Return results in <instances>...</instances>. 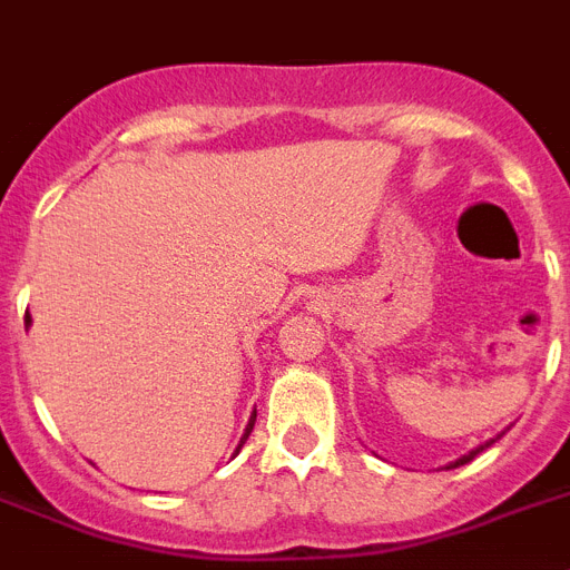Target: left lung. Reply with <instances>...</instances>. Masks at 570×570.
<instances>
[{
	"label": "left lung",
	"instance_id": "left-lung-1",
	"mask_svg": "<svg viewBox=\"0 0 570 570\" xmlns=\"http://www.w3.org/2000/svg\"><path fill=\"white\" fill-rule=\"evenodd\" d=\"M490 444H493V441H490ZM490 444H481V446H475L473 452H466L464 459H459V461H455V464H450V466H446V470H452V466H461V464H466V461H473L475 455H479V452H484V446H490Z\"/></svg>",
	"mask_w": 570,
	"mask_h": 570
}]
</instances>
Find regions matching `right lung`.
<instances>
[{
	"mask_svg": "<svg viewBox=\"0 0 570 570\" xmlns=\"http://www.w3.org/2000/svg\"><path fill=\"white\" fill-rule=\"evenodd\" d=\"M28 323H31V317H28V314H26V325H28ZM253 424H256V415L250 417V424H247L245 435H242V444H245V441H247V435H250V432H253ZM242 444H238V450H242ZM238 450H236V452H238Z\"/></svg>",
	"mask_w": 570,
	"mask_h": 570,
	"instance_id": "add662e5",
	"label": "right lung"
}]
</instances>
